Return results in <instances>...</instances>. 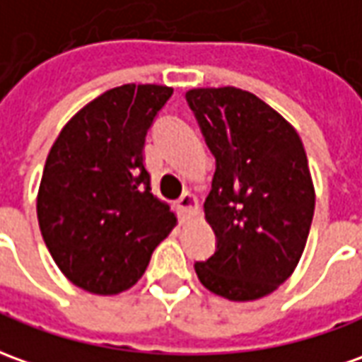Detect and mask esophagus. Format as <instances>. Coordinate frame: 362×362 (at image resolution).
<instances>
[{"instance_id": "obj_1", "label": "esophagus", "mask_w": 362, "mask_h": 362, "mask_svg": "<svg viewBox=\"0 0 362 362\" xmlns=\"http://www.w3.org/2000/svg\"><path fill=\"white\" fill-rule=\"evenodd\" d=\"M177 206H179V211L183 216H193V214L199 213V201H197V197L191 193V191H185L181 199L177 201Z\"/></svg>"}]
</instances>
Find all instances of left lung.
Returning a JSON list of instances; mask_svg holds the SVG:
<instances>
[{"instance_id":"1","label":"left lung","mask_w":362,"mask_h":362,"mask_svg":"<svg viewBox=\"0 0 362 362\" xmlns=\"http://www.w3.org/2000/svg\"><path fill=\"white\" fill-rule=\"evenodd\" d=\"M209 149L216 159L205 218L216 252L195 262L206 290L230 301L260 300L300 262L315 209V189L300 134L252 92L191 88Z\"/></svg>"}]
</instances>
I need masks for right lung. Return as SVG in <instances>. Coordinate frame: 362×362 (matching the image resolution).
Here are the masks:
<instances>
[{
	"instance_id": "add662e5",
	"label": "right lung",
	"mask_w": 362,
	"mask_h": 362,
	"mask_svg": "<svg viewBox=\"0 0 362 362\" xmlns=\"http://www.w3.org/2000/svg\"><path fill=\"white\" fill-rule=\"evenodd\" d=\"M171 94L161 84L106 90L64 124L47 156L37 218L54 264L82 290H129L175 228L144 163L146 134Z\"/></svg>"
}]
</instances>
